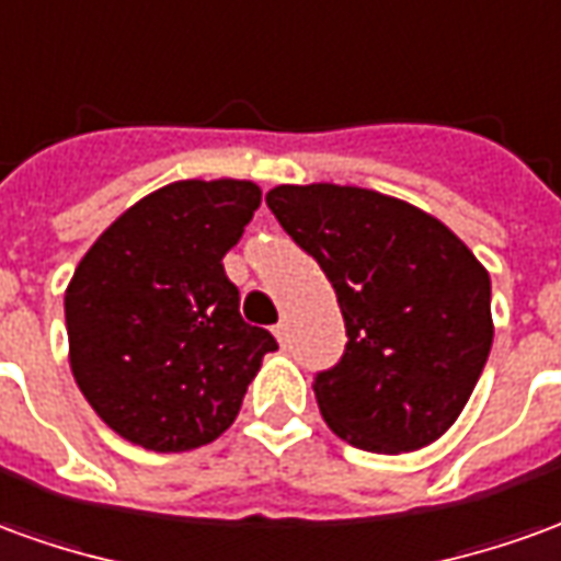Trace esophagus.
Returning <instances> with one entry per match:
<instances>
[{"label":"esophagus","instance_id":"1","mask_svg":"<svg viewBox=\"0 0 561 561\" xmlns=\"http://www.w3.org/2000/svg\"><path fill=\"white\" fill-rule=\"evenodd\" d=\"M273 334H276V340H279V343H285V340H288V321L282 319L279 324L273 328Z\"/></svg>","mask_w":561,"mask_h":561}]
</instances>
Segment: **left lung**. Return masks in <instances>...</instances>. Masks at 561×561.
Listing matches in <instances>:
<instances>
[{
    "instance_id": "8db88e82",
    "label": "left lung",
    "mask_w": 561,
    "mask_h": 561,
    "mask_svg": "<svg viewBox=\"0 0 561 561\" xmlns=\"http://www.w3.org/2000/svg\"><path fill=\"white\" fill-rule=\"evenodd\" d=\"M267 206L346 321L340 362L312 379L324 422L367 453L437 440L492 348L489 273L437 218L367 187L279 185Z\"/></svg>"
}]
</instances>
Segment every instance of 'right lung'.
Here are the masks:
<instances>
[{
    "mask_svg": "<svg viewBox=\"0 0 561 561\" xmlns=\"http://www.w3.org/2000/svg\"><path fill=\"white\" fill-rule=\"evenodd\" d=\"M261 206L237 179L175 182L117 218L66 288L69 364L105 425L154 453L213 444L279 348L240 316L225 257Z\"/></svg>",
    "mask_w": 561,
    "mask_h": 561,
    "instance_id": "add662e5",
    "label": "right lung"
}]
</instances>
